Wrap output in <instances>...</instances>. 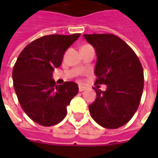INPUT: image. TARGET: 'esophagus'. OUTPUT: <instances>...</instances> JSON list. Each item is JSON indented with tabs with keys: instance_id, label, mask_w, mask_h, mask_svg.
<instances>
[{
	"instance_id": "obj_1",
	"label": "esophagus",
	"mask_w": 158,
	"mask_h": 158,
	"mask_svg": "<svg viewBox=\"0 0 158 158\" xmlns=\"http://www.w3.org/2000/svg\"><path fill=\"white\" fill-rule=\"evenodd\" d=\"M85 87L84 86H82V85H79V91L80 92H82V91H83V90H85Z\"/></svg>"
}]
</instances>
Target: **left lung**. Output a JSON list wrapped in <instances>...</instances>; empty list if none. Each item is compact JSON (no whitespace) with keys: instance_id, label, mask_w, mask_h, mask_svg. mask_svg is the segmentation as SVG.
<instances>
[{"instance_id":"8db88e82","label":"left lung","mask_w":158,"mask_h":158,"mask_svg":"<svg viewBox=\"0 0 158 158\" xmlns=\"http://www.w3.org/2000/svg\"><path fill=\"white\" fill-rule=\"evenodd\" d=\"M97 53L95 84H106V91L94 88L97 98L89 106L98 125L115 129L127 124L136 112L143 95V66L133 49L113 34H83ZM99 88V86H97Z\"/></svg>"}]
</instances>
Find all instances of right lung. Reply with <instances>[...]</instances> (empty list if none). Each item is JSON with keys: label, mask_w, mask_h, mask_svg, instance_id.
I'll return each mask as SVG.
<instances>
[{"label": "right lung", "mask_w": 158, "mask_h": 158, "mask_svg": "<svg viewBox=\"0 0 158 158\" xmlns=\"http://www.w3.org/2000/svg\"><path fill=\"white\" fill-rule=\"evenodd\" d=\"M80 35L41 37L25 46L15 61L12 72L15 94L28 117L41 126L60 123L67 115V106L78 93L75 82L56 85L52 76L66 50Z\"/></svg>", "instance_id": "obj_1"}]
</instances>
